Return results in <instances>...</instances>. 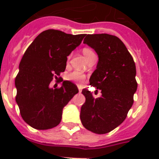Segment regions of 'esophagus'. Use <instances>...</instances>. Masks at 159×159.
<instances>
[{
  "label": "esophagus",
  "instance_id": "esophagus-1",
  "mask_svg": "<svg viewBox=\"0 0 159 159\" xmlns=\"http://www.w3.org/2000/svg\"><path fill=\"white\" fill-rule=\"evenodd\" d=\"M78 90H79V93L81 92V89H82V88H81V85H78Z\"/></svg>",
  "mask_w": 159,
  "mask_h": 159
}]
</instances>
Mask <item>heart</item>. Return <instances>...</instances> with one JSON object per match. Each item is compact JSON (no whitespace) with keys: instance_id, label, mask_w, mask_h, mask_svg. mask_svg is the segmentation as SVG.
<instances>
[{"instance_id":"b5f03b06","label":"heart","mask_w":159,"mask_h":159,"mask_svg":"<svg viewBox=\"0 0 159 159\" xmlns=\"http://www.w3.org/2000/svg\"><path fill=\"white\" fill-rule=\"evenodd\" d=\"M82 53H83V55H85V57L86 58L87 60L90 59V58H93V57L96 56L95 53H94L92 50L90 49V48H83ZM66 78L67 79L70 80V81H75V82L81 83L85 79V75L84 74H82L81 72H80V71L75 70L74 71V72L70 73V74H68Z\"/></svg>"}]
</instances>
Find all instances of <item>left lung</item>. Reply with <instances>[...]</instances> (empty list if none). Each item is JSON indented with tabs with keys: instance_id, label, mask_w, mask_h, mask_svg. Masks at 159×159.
<instances>
[{
	"instance_id": "8db88e82",
	"label": "left lung",
	"mask_w": 159,
	"mask_h": 159,
	"mask_svg": "<svg viewBox=\"0 0 159 159\" xmlns=\"http://www.w3.org/2000/svg\"><path fill=\"white\" fill-rule=\"evenodd\" d=\"M83 43L98 55L89 85L101 90L102 95L94 98L89 90H82L85 102L80 118L87 130L105 134L124 122L132 106L138 85L135 64L124 43L115 35H85Z\"/></svg>"
}]
</instances>
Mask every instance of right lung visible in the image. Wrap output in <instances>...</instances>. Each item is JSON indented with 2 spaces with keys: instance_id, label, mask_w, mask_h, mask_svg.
<instances>
[{
  "instance_id": "obj_1",
  "label": "right lung",
  "mask_w": 159,
  "mask_h": 159,
  "mask_svg": "<svg viewBox=\"0 0 159 159\" xmlns=\"http://www.w3.org/2000/svg\"><path fill=\"white\" fill-rule=\"evenodd\" d=\"M85 34L70 35L58 30L41 32L28 48L15 79L20 112L28 125L38 130L55 128L62 120V109L78 93L74 83L63 81L55 90L49 85L66 66L67 56L81 44Z\"/></svg>"
}]
</instances>
